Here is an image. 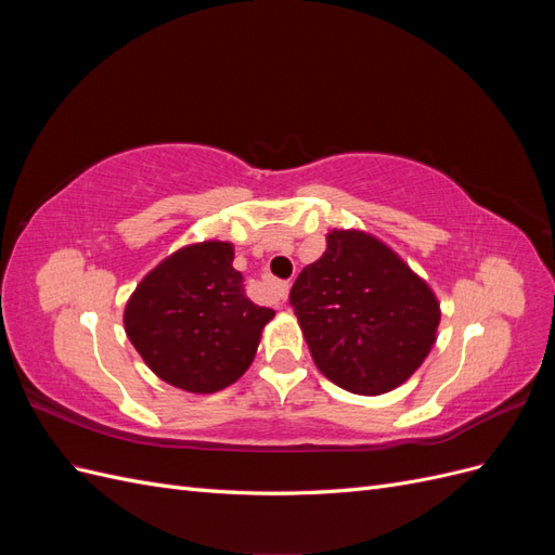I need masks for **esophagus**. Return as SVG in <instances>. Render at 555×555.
I'll return each mask as SVG.
<instances>
[{
    "mask_svg": "<svg viewBox=\"0 0 555 555\" xmlns=\"http://www.w3.org/2000/svg\"><path fill=\"white\" fill-rule=\"evenodd\" d=\"M268 287H271V292H273L278 304H284V300H287V296H289V287H292V284L284 282V280H268Z\"/></svg>",
    "mask_w": 555,
    "mask_h": 555,
    "instance_id": "obj_1",
    "label": "esophagus"
}]
</instances>
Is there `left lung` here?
<instances>
[{"instance_id":"obj_1","label":"left lung","mask_w":555,"mask_h":555,"mask_svg":"<svg viewBox=\"0 0 555 555\" xmlns=\"http://www.w3.org/2000/svg\"><path fill=\"white\" fill-rule=\"evenodd\" d=\"M289 306L319 371L359 396L405 382L428 357L440 324L428 284L361 231L328 233L324 255L298 273Z\"/></svg>"}]
</instances>
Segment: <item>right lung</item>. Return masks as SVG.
Listing matches in <instances>:
<instances>
[{
  "label": "right lung",
  "mask_w": 555,
  "mask_h": 555,
  "mask_svg": "<svg viewBox=\"0 0 555 555\" xmlns=\"http://www.w3.org/2000/svg\"><path fill=\"white\" fill-rule=\"evenodd\" d=\"M273 308L247 298L229 243L178 249L129 298L125 328L150 371L178 389L212 393L236 382L257 354Z\"/></svg>",
  "instance_id": "obj_1"
}]
</instances>
